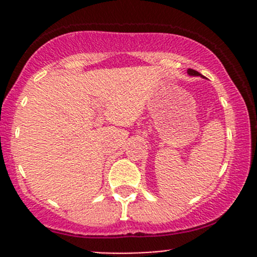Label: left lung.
<instances>
[{
  "label": "left lung",
  "instance_id": "8db88e82",
  "mask_svg": "<svg viewBox=\"0 0 257 257\" xmlns=\"http://www.w3.org/2000/svg\"><path fill=\"white\" fill-rule=\"evenodd\" d=\"M188 74H189V76H200V77H203L200 73H199L198 71H194V69H190V68L188 69Z\"/></svg>",
  "mask_w": 257,
  "mask_h": 257
}]
</instances>
